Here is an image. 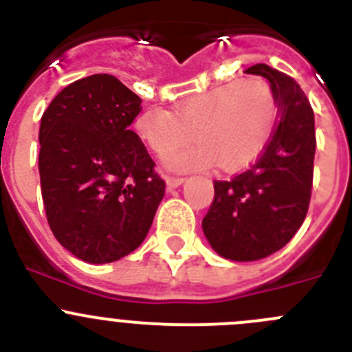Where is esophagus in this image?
Here are the masks:
<instances>
[{"label": "esophagus", "instance_id": "1", "mask_svg": "<svg viewBox=\"0 0 352 352\" xmlns=\"http://www.w3.org/2000/svg\"><path fill=\"white\" fill-rule=\"evenodd\" d=\"M184 182H186V179H184V177H166V187H168L170 190L177 189V187L182 186Z\"/></svg>", "mask_w": 352, "mask_h": 352}]
</instances>
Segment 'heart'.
<instances>
[{
    "label": "heart",
    "instance_id": "obj_1",
    "mask_svg": "<svg viewBox=\"0 0 352 352\" xmlns=\"http://www.w3.org/2000/svg\"><path fill=\"white\" fill-rule=\"evenodd\" d=\"M277 122V101L265 80L227 82L182 101L175 110L148 108L134 132L151 151L165 155L192 138V146L170 153L165 166L175 172L204 170L220 163L239 170L267 148Z\"/></svg>",
    "mask_w": 352,
    "mask_h": 352
}]
</instances>
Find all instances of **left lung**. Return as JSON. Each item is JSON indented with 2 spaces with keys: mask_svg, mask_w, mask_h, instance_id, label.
Masks as SVG:
<instances>
[{
  "mask_svg": "<svg viewBox=\"0 0 352 352\" xmlns=\"http://www.w3.org/2000/svg\"><path fill=\"white\" fill-rule=\"evenodd\" d=\"M245 74L270 82L278 124L259 158L234 179L214 180L203 232L214 252L256 261L284 248L308 213L315 160V113L298 82L265 63Z\"/></svg>",
  "mask_w": 352,
  "mask_h": 352,
  "instance_id": "left-lung-1",
  "label": "left lung"
}]
</instances>
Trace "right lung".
<instances>
[{
  "label": "right lung",
  "mask_w": 352,
  "mask_h": 352,
  "mask_svg": "<svg viewBox=\"0 0 352 352\" xmlns=\"http://www.w3.org/2000/svg\"><path fill=\"white\" fill-rule=\"evenodd\" d=\"M142 100L96 74L56 94L39 129V177L47 223L78 259L113 263L142 244L165 182L131 131Z\"/></svg>",
  "instance_id": "1"
}]
</instances>
